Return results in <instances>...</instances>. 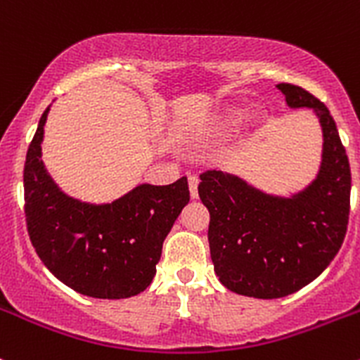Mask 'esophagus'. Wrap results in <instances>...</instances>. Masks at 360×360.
Returning <instances> with one entry per match:
<instances>
[{
    "label": "esophagus",
    "instance_id": "1",
    "mask_svg": "<svg viewBox=\"0 0 360 360\" xmlns=\"http://www.w3.org/2000/svg\"><path fill=\"white\" fill-rule=\"evenodd\" d=\"M188 183H190L191 198H198V177L193 174V176H190V179H188Z\"/></svg>",
    "mask_w": 360,
    "mask_h": 360
}]
</instances>
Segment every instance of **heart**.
I'll return each mask as SVG.
<instances>
[{"mask_svg": "<svg viewBox=\"0 0 360 360\" xmlns=\"http://www.w3.org/2000/svg\"><path fill=\"white\" fill-rule=\"evenodd\" d=\"M245 118V112L242 110H233L230 112H226V116H224V122L226 123H237V122H242V120Z\"/></svg>", "mask_w": 360, "mask_h": 360, "instance_id": "heart-1", "label": "heart"}]
</instances>
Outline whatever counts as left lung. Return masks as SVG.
<instances>
[{
  "label": "left lung",
  "mask_w": 360,
  "mask_h": 360,
  "mask_svg": "<svg viewBox=\"0 0 360 360\" xmlns=\"http://www.w3.org/2000/svg\"><path fill=\"white\" fill-rule=\"evenodd\" d=\"M277 86L289 108H310L321 123L314 179L288 197L223 170H205L198 184L210 214L214 271L226 289L259 300L284 297L315 281L343 244L350 212V165L331 112L301 86Z\"/></svg>",
  "instance_id": "left-lung-1"
}]
</instances>
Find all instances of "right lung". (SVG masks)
Masks as SVG:
<instances>
[{
    "label": "right lung",
    "mask_w": 360,
    "mask_h": 360,
    "mask_svg": "<svg viewBox=\"0 0 360 360\" xmlns=\"http://www.w3.org/2000/svg\"><path fill=\"white\" fill-rule=\"evenodd\" d=\"M49 111L39 118L24 165L32 248L72 291L99 300L136 296L153 281L163 240L190 202L188 177L165 186L141 183L106 203L69 197L41 160Z\"/></svg>",
    "instance_id": "obj_1"
}]
</instances>
